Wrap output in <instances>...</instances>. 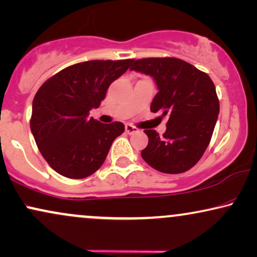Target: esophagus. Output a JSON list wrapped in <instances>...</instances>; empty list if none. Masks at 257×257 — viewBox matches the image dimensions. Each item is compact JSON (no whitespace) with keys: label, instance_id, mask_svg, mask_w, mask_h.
Wrapping results in <instances>:
<instances>
[{"label":"esophagus","instance_id":"1","mask_svg":"<svg viewBox=\"0 0 257 257\" xmlns=\"http://www.w3.org/2000/svg\"><path fill=\"white\" fill-rule=\"evenodd\" d=\"M125 132L128 133V134H134V133L139 132V129L132 124H125Z\"/></svg>","mask_w":257,"mask_h":257}]
</instances>
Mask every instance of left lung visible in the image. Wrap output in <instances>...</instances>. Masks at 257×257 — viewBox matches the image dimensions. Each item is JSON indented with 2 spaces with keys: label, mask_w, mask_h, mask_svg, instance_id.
<instances>
[{
  "label": "left lung",
  "mask_w": 257,
  "mask_h": 257,
  "mask_svg": "<svg viewBox=\"0 0 257 257\" xmlns=\"http://www.w3.org/2000/svg\"><path fill=\"white\" fill-rule=\"evenodd\" d=\"M132 71L153 77L159 92L151 111L168 116L166 132L145 131L148 145L141 157L154 170L167 174L192 168L210 144L219 113V100L211 78L178 58L133 60Z\"/></svg>",
  "instance_id": "obj_1"
}]
</instances>
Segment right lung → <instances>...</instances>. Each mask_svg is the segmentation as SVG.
Here are the masks:
<instances>
[{
  "label": "right lung",
  "mask_w": 257,
  "mask_h": 257,
  "mask_svg": "<svg viewBox=\"0 0 257 257\" xmlns=\"http://www.w3.org/2000/svg\"><path fill=\"white\" fill-rule=\"evenodd\" d=\"M133 63L90 60L54 74L38 90L32 105L31 131L39 151L57 173L71 179L93 174L104 162L124 124H102L89 117L108 87Z\"/></svg>",
  "instance_id": "right-lung-1"
}]
</instances>
